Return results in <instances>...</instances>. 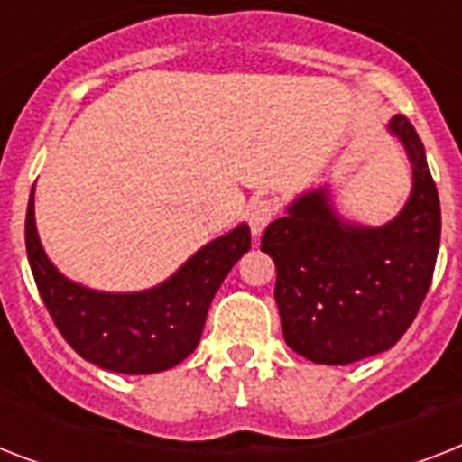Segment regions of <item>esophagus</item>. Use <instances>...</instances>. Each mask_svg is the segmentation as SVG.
<instances>
[{"mask_svg":"<svg viewBox=\"0 0 462 462\" xmlns=\"http://www.w3.org/2000/svg\"><path fill=\"white\" fill-rule=\"evenodd\" d=\"M275 216H278V203L273 199H256V201H252L249 213H246V223L252 227L254 237H259Z\"/></svg>","mask_w":462,"mask_h":462,"instance_id":"34e87169","label":"esophagus"}]
</instances>
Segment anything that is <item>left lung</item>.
I'll use <instances>...</instances> for the list:
<instances>
[{
  "instance_id": "obj_1",
  "label": "left lung",
  "mask_w": 462,
  "mask_h": 462,
  "mask_svg": "<svg viewBox=\"0 0 462 462\" xmlns=\"http://www.w3.org/2000/svg\"><path fill=\"white\" fill-rule=\"evenodd\" d=\"M412 162V191L381 227L345 223L328 189L297 196L268 225L285 343L316 365H350L393 347L415 321L437 266L441 206L415 126L388 125Z\"/></svg>"
}]
</instances>
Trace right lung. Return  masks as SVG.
<instances>
[{"label":"right lung","instance_id":"obj_1","mask_svg":"<svg viewBox=\"0 0 462 462\" xmlns=\"http://www.w3.org/2000/svg\"><path fill=\"white\" fill-rule=\"evenodd\" d=\"M252 246L245 223L201 246L184 266L143 292H97L52 266L35 230V203L25 213V252L38 292L71 347L86 362L119 374L172 369L196 350L220 282Z\"/></svg>","mask_w":462,"mask_h":462}]
</instances>
